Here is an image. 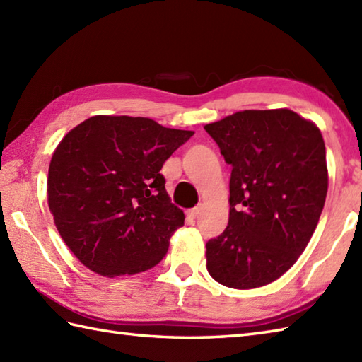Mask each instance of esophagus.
Instances as JSON below:
<instances>
[{"mask_svg": "<svg viewBox=\"0 0 362 362\" xmlns=\"http://www.w3.org/2000/svg\"><path fill=\"white\" fill-rule=\"evenodd\" d=\"M199 213H201V209H199V206H196V209L188 210V216H189L191 219H196V218L199 216Z\"/></svg>", "mask_w": 362, "mask_h": 362, "instance_id": "34e87169", "label": "esophagus"}]
</instances>
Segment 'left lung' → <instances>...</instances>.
<instances>
[{
  "label": "left lung",
  "instance_id": "8db88e82",
  "mask_svg": "<svg viewBox=\"0 0 362 362\" xmlns=\"http://www.w3.org/2000/svg\"><path fill=\"white\" fill-rule=\"evenodd\" d=\"M205 130L232 166L228 226L206 243V269L228 288L264 286L317 227L328 189L324 138L289 109L236 112Z\"/></svg>",
  "mask_w": 362,
  "mask_h": 362
}]
</instances>
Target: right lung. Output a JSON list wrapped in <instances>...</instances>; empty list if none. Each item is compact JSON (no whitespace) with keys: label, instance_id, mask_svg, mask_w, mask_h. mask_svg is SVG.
I'll list each match as a JSON object with an SVG mask.
<instances>
[{"label":"right lung","instance_id":"1","mask_svg":"<svg viewBox=\"0 0 362 362\" xmlns=\"http://www.w3.org/2000/svg\"><path fill=\"white\" fill-rule=\"evenodd\" d=\"M193 135L151 118L96 115L64 136L49 163L48 205L83 266L112 279L163 259L185 214L160 169Z\"/></svg>","mask_w":362,"mask_h":362}]
</instances>
